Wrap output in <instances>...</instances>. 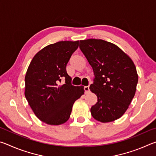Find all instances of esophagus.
<instances>
[{
	"label": "esophagus",
	"mask_w": 156,
	"mask_h": 156,
	"mask_svg": "<svg viewBox=\"0 0 156 156\" xmlns=\"http://www.w3.org/2000/svg\"><path fill=\"white\" fill-rule=\"evenodd\" d=\"M84 93L85 94H88L89 92V87L88 86L84 87Z\"/></svg>",
	"instance_id": "obj_1"
}]
</instances>
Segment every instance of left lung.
<instances>
[{"mask_svg": "<svg viewBox=\"0 0 156 156\" xmlns=\"http://www.w3.org/2000/svg\"><path fill=\"white\" fill-rule=\"evenodd\" d=\"M80 49L95 75L89 89L98 102L91 108V115L105 123L118 119L136 91L138 75L133 60L115 44L101 39L80 41Z\"/></svg>", "mask_w": 156, "mask_h": 156, "instance_id": "8db88e82", "label": "left lung"}]
</instances>
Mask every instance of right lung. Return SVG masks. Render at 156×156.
I'll use <instances>...</instances> for the list:
<instances>
[{
  "instance_id": "right-lung-1",
  "label": "right lung",
  "mask_w": 156,
  "mask_h": 156,
  "mask_svg": "<svg viewBox=\"0 0 156 156\" xmlns=\"http://www.w3.org/2000/svg\"><path fill=\"white\" fill-rule=\"evenodd\" d=\"M79 45L77 41L49 44L34 56L26 72L25 96L42 122L60 125L67 122L73 105L84 93V87L71 84L66 71L69 60ZM66 83L61 84V80Z\"/></svg>"
}]
</instances>
